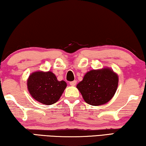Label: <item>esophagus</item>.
<instances>
[{"mask_svg":"<svg viewBox=\"0 0 146 146\" xmlns=\"http://www.w3.org/2000/svg\"><path fill=\"white\" fill-rule=\"evenodd\" d=\"M76 83H77V82L76 81V80H74V81L70 82V86H74L76 85Z\"/></svg>","mask_w":146,"mask_h":146,"instance_id":"34e87169","label":"esophagus"}]
</instances>
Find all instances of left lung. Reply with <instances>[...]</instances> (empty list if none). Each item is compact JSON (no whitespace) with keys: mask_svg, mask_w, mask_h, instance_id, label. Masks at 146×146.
<instances>
[{"mask_svg":"<svg viewBox=\"0 0 146 146\" xmlns=\"http://www.w3.org/2000/svg\"><path fill=\"white\" fill-rule=\"evenodd\" d=\"M118 83V76L112 70H93L86 74L76 88L86 103L98 106L111 100L117 91Z\"/></svg>","mask_w":146,"mask_h":146,"instance_id":"left-lung-1","label":"left lung"}]
</instances>
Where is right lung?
<instances>
[{
	"label": "right lung",
	"instance_id": "obj_1",
	"mask_svg": "<svg viewBox=\"0 0 146 146\" xmlns=\"http://www.w3.org/2000/svg\"><path fill=\"white\" fill-rule=\"evenodd\" d=\"M66 87V82L58 81L56 76L50 71L35 72L27 80V88L33 98L47 105L55 103Z\"/></svg>",
	"mask_w": 146,
	"mask_h": 146
}]
</instances>
